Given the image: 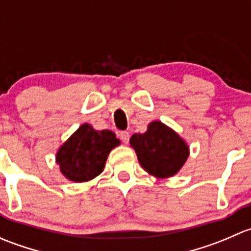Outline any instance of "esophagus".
I'll use <instances>...</instances> for the list:
<instances>
[{
	"label": "esophagus",
	"mask_w": 251,
	"mask_h": 251,
	"mask_svg": "<svg viewBox=\"0 0 251 251\" xmlns=\"http://www.w3.org/2000/svg\"><path fill=\"white\" fill-rule=\"evenodd\" d=\"M120 138H121V140L123 141V143L128 144L130 135H129L128 131H121V133H120Z\"/></svg>",
	"instance_id": "obj_1"
}]
</instances>
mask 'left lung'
Segmentation results:
<instances>
[{
  "label": "left lung",
  "instance_id": "obj_1",
  "mask_svg": "<svg viewBox=\"0 0 251 251\" xmlns=\"http://www.w3.org/2000/svg\"><path fill=\"white\" fill-rule=\"evenodd\" d=\"M129 143L145 172L158 179L177 174L190 156L187 143L161 121L150 123L145 133L131 135Z\"/></svg>",
  "mask_w": 251,
  "mask_h": 251
}]
</instances>
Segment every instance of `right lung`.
<instances>
[{
  "label": "right lung",
  "mask_w": 251,
  "mask_h": 251,
  "mask_svg": "<svg viewBox=\"0 0 251 251\" xmlns=\"http://www.w3.org/2000/svg\"><path fill=\"white\" fill-rule=\"evenodd\" d=\"M120 145L111 130H95L84 123L59 147L55 162L70 181L87 182L101 174L110 152Z\"/></svg>",
  "instance_id": "1"
}]
</instances>
